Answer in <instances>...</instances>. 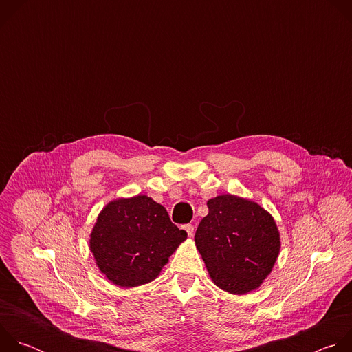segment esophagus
Wrapping results in <instances>:
<instances>
[{"instance_id":"1","label":"esophagus","mask_w":352,"mask_h":352,"mask_svg":"<svg viewBox=\"0 0 352 352\" xmlns=\"http://www.w3.org/2000/svg\"><path fill=\"white\" fill-rule=\"evenodd\" d=\"M184 230L186 231V234H188L189 236H192V235H193V232H195V228H193V226H192V224H186V226H184Z\"/></svg>"}]
</instances>
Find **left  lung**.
Returning <instances> with one entry per match:
<instances>
[{"instance_id": "8db88e82", "label": "left lung", "mask_w": 352, "mask_h": 352, "mask_svg": "<svg viewBox=\"0 0 352 352\" xmlns=\"http://www.w3.org/2000/svg\"><path fill=\"white\" fill-rule=\"evenodd\" d=\"M208 208L195 243L212 281L234 295L258 289L280 254L276 220L254 200L231 193L209 199Z\"/></svg>"}]
</instances>
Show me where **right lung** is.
<instances>
[{
    "mask_svg": "<svg viewBox=\"0 0 352 352\" xmlns=\"http://www.w3.org/2000/svg\"><path fill=\"white\" fill-rule=\"evenodd\" d=\"M188 234L146 195L109 202L90 231L96 266L113 284L132 288L156 280Z\"/></svg>",
    "mask_w": 352,
    "mask_h": 352,
    "instance_id": "right-lung-1",
    "label": "right lung"
}]
</instances>
